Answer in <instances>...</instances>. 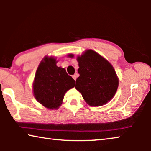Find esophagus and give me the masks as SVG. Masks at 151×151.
Segmentation results:
<instances>
[{
  "mask_svg": "<svg viewBox=\"0 0 151 151\" xmlns=\"http://www.w3.org/2000/svg\"><path fill=\"white\" fill-rule=\"evenodd\" d=\"M73 78L76 81V78H77V75H76V74H75V75H73Z\"/></svg>",
  "mask_w": 151,
  "mask_h": 151,
  "instance_id": "34e87169",
  "label": "esophagus"
}]
</instances>
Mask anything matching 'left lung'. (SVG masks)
Wrapping results in <instances>:
<instances>
[{
    "label": "left lung",
    "mask_w": 151,
    "mask_h": 151,
    "mask_svg": "<svg viewBox=\"0 0 151 151\" xmlns=\"http://www.w3.org/2000/svg\"><path fill=\"white\" fill-rule=\"evenodd\" d=\"M73 58L74 55L69 54ZM80 76L76 80L75 88L90 106H102L111 101L119 86L113 66L95 51L87 50L77 57Z\"/></svg>",
    "instance_id": "1"
}]
</instances>
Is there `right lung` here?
<instances>
[{"label": "right lung", "mask_w": 151, "mask_h": 151, "mask_svg": "<svg viewBox=\"0 0 151 151\" xmlns=\"http://www.w3.org/2000/svg\"><path fill=\"white\" fill-rule=\"evenodd\" d=\"M54 57H45L39 64L33 83L37 101L49 109H58L66 91L73 88L75 81L64 68L57 66Z\"/></svg>", "instance_id": "right-lung-1"}]
</instances>
